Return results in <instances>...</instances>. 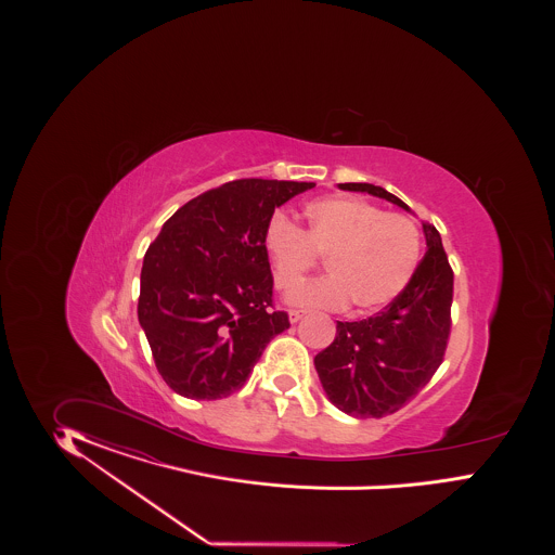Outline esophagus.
Here are the masks:
<instances>
[{"instance_id": "esophagus-1", "label": "esophagus", "mask_w": 555, "mask_h": 555, "mask_svg": "<svg viewBox=\"0 0 555 555\" xmlns=\"http://www.w3.org/2000/svg\"><path fill=\"white\" fill-rule=\"evenodd\" d=\"M305 315H307V311L291 309V311H288V321H291V323H297V321H301Z\"/></svg>"}]
</instances>
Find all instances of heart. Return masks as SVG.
I'll list each match as a JSON object with an SVG mask.
<instances>
[{
	"label": "heart",
	"mask_w": 555,
	"mask_h": 555,
	"mask_svg": "<svg viewBox=\"0 0 555 555\" xmlns=\"http://www.w3.org/2000/svg\"><path fill=\"white\" fill-rule=\"evenodd\" d=\"M305 218L302 232L276 214L267 234L274 285L283 293L321 257L326 260L327 278L286 297L295 307L344 309L352 301L356 311L372 313L395 301L420 269L423 234L409 216L356 197H323L307 203Z\"/></svg>",
	"instance_id": "heart-1"
}]
</instances>
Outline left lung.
<instances>
[{"instance_id": "left-lung-1", "label": "left lung", "mask_w": 555, "mask_h": 555, "mask_svg": "<svg viewBox=\"0 0 555 555\" xmlns=\"http://www.w3.org/2000/svg\"><path fill=\"white\" fill-rule=\"evenodd\" d=\"M339 189L370 193L411 211L383 186L339 183ZM423 234L427 253L403 293L369 320L337 321L336 339L315 356L323 390L352 417L397 413L443 362L452 332L454 270L436 225L423 223Z\"/></svg>"}]
</instances>
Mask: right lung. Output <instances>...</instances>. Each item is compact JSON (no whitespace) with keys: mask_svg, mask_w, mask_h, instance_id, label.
Returning a JSON list of instances; mask_svg holds the SVG:
<instances>
[{"mask_svg":"<svg viewBox=\"0 0 555 555\" xmlns=\"http://www.w3.org/2000/svg\"><path fill=\"white\" fill-rule=\"evenodd\" d=\"M313 186L230 181L185 203L149 246L138 321L156 370L177 395L230 397L270 339L291 327L272 305L267 234L274 209Z\"/></svg>","mask_w":555,"mask_h":555,"instance_id":"add662e5","label":"right lung"}]
</instances>
